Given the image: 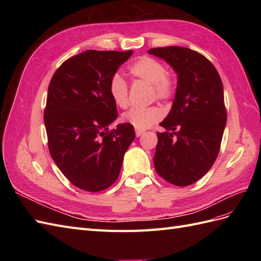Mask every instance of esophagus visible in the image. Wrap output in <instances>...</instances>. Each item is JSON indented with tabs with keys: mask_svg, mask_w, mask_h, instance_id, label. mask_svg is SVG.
Listing matches in <instances>:
<instances>
[{
	"mask_svg": "<svg viewBox=\"0 0 261 261\" xmlns=\"http://www.w3.org/2000/svg\"><path fill=\"white\" fill-rule=\"evenodd\" d=\"M135 133H136V136H137V137H139V136L143 135V134L145 133V130H143V129H136V130H135Z\"/></svg>",
	"mask_w": 261,
	"mask_h": 261,
	"instance_id": "obj_1",
	"label": "esophagus"
}]
</instances>
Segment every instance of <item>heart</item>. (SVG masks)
Returning a JSON list of instances; mask_svg holds the SVG:
<instances>
[{
	"label": "heart",
	"mask_w": 261,
	"mask_h": 261,
	"mask_svg": "<svg viewBox=\"0 0 261 261\" xmlns=\"http://www.w3.org/2000/svg\"><path fill=\"white\" fill-rule=\"evenodd\" d=\"M128 73L136 80L151 85V97L162 101H169L176 93V82L170 73L165 72L163 63L154 58L144 55L133 62ZM109 93L113 103L120 109H126L129 103L128 85L122 76L114 74L109 82ZM162 111L160 108L151 106L148 108H134L122 115L124 123L137 129H146L160 121Z\"/></svg>",
	"instance_id": "heart-1"
}]
</instances>
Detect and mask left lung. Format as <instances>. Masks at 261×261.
<instances>
[{
  "label": "left lung",
  "mask_w": 261,
  "mask_h": 261,
  "mask_svg": "<svg viewBox=\"0 0 261 261\" xmlns=\"http://www.w3.org/2000/svg\"><path fill=\"white\" fill-rule=\"evenodd\" d=\"M167 61L177 74V88L169 115L156 133L153 158L158 174L176 186H188L211 169L220 151L226 124L223 86L212 63L183 46L148 51Z\"/></svg>",
  "instance_id": "left-lung-1"
}]
</instances>
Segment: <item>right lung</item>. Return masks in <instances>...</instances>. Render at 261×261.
<instances>
[{
	"mask_svg": "<svg viewBox=\"0 0 261 261\" xmlns=\"http://www.w3.org/2000/svg\"><path fill=\"white\" fill-rule=\"evenodd\" d=\"M133 51L88 50L69 58L49 85L44 125L53 161L74 186L97 193L120 174L135 138L132 125H109L117 117L109 82Z\"/></svg>",
	"mask_w": 261,
	"mask_h": 261,
	"instance_id": "right-lung-1",
	"label": "right lung"
}]
</instances>
